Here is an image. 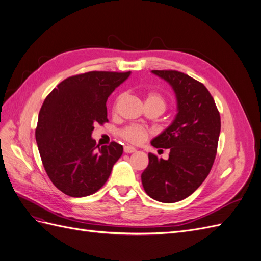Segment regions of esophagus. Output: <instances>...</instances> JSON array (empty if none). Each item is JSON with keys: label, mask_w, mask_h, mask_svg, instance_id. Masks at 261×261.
I'll list each match as a JSON object with an SVG mask.
<instances>
[{"label": "esophagus", "mask_w": 261, "mask_h": 261, "mask_svg": "<svg viewBox=\"0 0 261 261\" xmlns=\"http://www.w3.org/2000/svg\"><path fill=\"white\" fill-rule=\"evenodd\" d=\"M136 151V149L134 148V147H130V146H125L124 147V152L125 153H133V152H135Z\"/></svg>", "instance_id": "obj_1"}]
</instances>
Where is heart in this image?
Here are the masks:
<instances>
[{
	"instance_id": "obj_1",
	"label": "heart",
	"mask_w": 261,
	"mask_h": 261,
	"mask_svg": "<svg viewBox=\"0 0 261 261\" xmlns=\"http://www.w3.org/2000/svg\"><path fill=\"white\" fill-rule=\"evenodd\" d=\"M120 99H121V97L117 98L116 103ZM146 103H151V105L159 106L162 110L165 109V99H164L162 94L159 93V92L151 91V92L147 93ZM120 135L125 140L129 141V143L135 144V145H139L141 143H144V141L148 138L149 133L145 127H143V126L130 125V126H127V127L123 128L120 133Z\"/></svg>"
}]
</instances>
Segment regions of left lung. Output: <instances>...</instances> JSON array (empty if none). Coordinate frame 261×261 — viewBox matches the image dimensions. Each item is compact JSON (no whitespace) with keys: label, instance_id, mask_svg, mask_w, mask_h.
<instances>
[{"label":"left lung","instance_id":"left-lung-1","mask_svg":"<svg viewBox=\"0 0 261 261\" xmlns=\"http://www.w3.org/2000/svg\"><path fill=\"white\" fill-rule=\"evenodd\" d=\"M172 87L177 113L160 135L155 148L170 149L168 160L149 153L141 174L145 192L152 199L172 203L191 196L206 179L216 159L221 129L215 100L201 83L177 70H151Z\"/></svg>","mask_w":261,"mask_h":261}]
</instances>
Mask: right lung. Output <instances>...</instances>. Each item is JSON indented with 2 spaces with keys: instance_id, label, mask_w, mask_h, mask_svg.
<instances>
[{
  "instance_id": "add662e5",
  "label": "right lung",
  "mask_w": 261,
  "mask_h": 261,
  "mask_svg": "<svg viewBox=\"0 0 261 261\" xmlns=\"http://www.w3.org/2000/svg\"><path fill=\"white\" fill-rule=\"evenodd\" d=\"M130 72H88L66 78L45 98L36 140L46 174L70 197L92 195L105 185L123 146L99 147L93 124L108 122L107 100Z\"/></svg>"
}]
</instances>
